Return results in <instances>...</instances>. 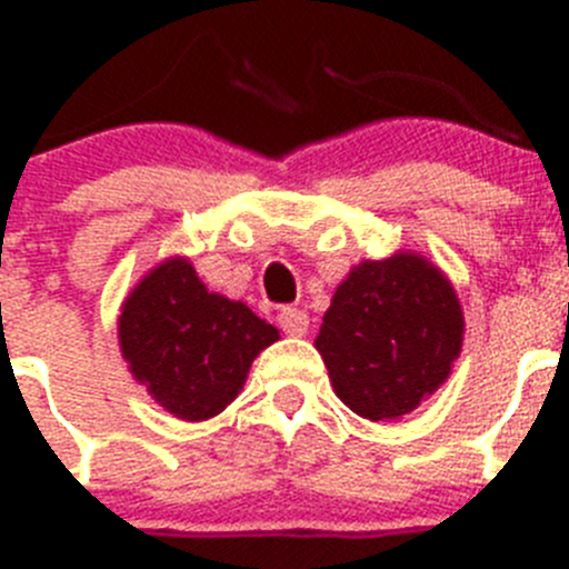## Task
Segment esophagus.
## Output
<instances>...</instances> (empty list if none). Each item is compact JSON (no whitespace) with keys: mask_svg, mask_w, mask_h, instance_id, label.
Segmentation results:
<instances>
[{"mask_svg":"<svg viewBox=\"0 0 569 569\" xmlns=\"http://www.w3.org/2000/svg\"><path fill=\"white\" fill-rule=\"evenodd\" d=\"M308 313L305 310H296V308H284L279 313V328L284 330L288 336H305L308 333Z\"/></svg>","mask_w":569,"mask_h":569,"instance_id":"obj_1","label":"esophagus"}]
</instances>
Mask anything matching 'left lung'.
Returning a JSON list of instances; mask_svg holds the SVG:
<instances>
[{"label": "left lung", "instance_id": "obj_1", "mask_svg": "<svg viewBox=\"0 0 569 569\" xmlns=\"http://www.w3.org/2000/svg\"><path fill=\"white\" fill-rule=\"evenodd\" d=\"M465 341V313L445 270L399 250L359 261L336 288L316 350L336 396L370 421L399 419L447 381Z\"/></svg>", "mask_w": 569, "mask_h": 569}]
</instances>
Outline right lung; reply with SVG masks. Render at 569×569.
Returning a JSON list of instances; mask_svg holds the SVG:
<instances>
[{"label":"right lung","instance_id":"1","mask_svg":"<svg viewBox=\"0 0 569 569\" xmlns=\"http://www.w3.org/2000/svg\"><path fill=\"white\" fill-rule=\"evenodd\" d=\"M279 330L244 301L210 293L184 256L139 279L119 310V350L156 405L182 421L219 416Z\"/></svg>","mask_w":569,"mask_h":569}]
</instances>
